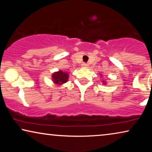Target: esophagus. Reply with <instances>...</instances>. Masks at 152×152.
<instances>
[{"instance_id": "1", "label": "esophagus", "mask_w": 152, "mask_h": 152, "mask_svg": "<svg viewBox=\"0 0 152 152\" xmlns=\"http://www.w3.org/2000/svg\"><path fill=\"white\" fill-rule=\"evenodd\" d=\"M82 67H84V68H87L88 67V64H86V63H84V62H83L82 64Z\"/></svg>"}]
</instances>
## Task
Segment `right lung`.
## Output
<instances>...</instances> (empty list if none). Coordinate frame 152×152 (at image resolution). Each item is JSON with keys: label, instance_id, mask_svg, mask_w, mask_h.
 <instances>
[{"label": "right lung", "instance_id": "1", "mask_svg": "<svg viewBox=\"0 0 152 152\" xmlns=\"http://www.w3.org/2000/svg\"><path fill=\"white\" fill-rule=\"evenodd\" d=\"M68 79V75L65 72L59 70V72H55L53 74V80L55 84H63L67 82Z\"/></svg>", "mask_w": 152, "mask_h": 152}]
</instances>
